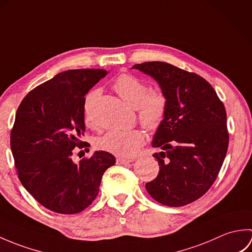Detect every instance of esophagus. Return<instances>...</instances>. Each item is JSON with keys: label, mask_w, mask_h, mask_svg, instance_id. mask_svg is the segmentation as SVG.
I'll return each instance as SVG.
<instances>
[{"label": "esophagus", "mask_w": 252, "mask_h": 252, "mask_svg": "<svg viewBox=\"0 0 252 252\" xmlns=\"http://www.w3.org/2000/svg\"><path fill=\"white\" fill-rule=\"evenodd\" d=\"M133 162L132 159H125V158H118L117 159V163L118 164H127Z\"/></svg>", "instance_id": "34e87169"}]
</instances>
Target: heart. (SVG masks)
Here are the masks:
<instances>
[{
  "label": "heart",
  "mask_w": 252,
  "mask_h": 252,
  "mask_svg": "<svg viewBox=\"0 0 252 252\" xmlns=\"http://www.w3.org/2000/svg\"><path fill=\"white\" fill-rule=\"evenodd\" d=\"M114 89L120 97L133 108L137 109L138 119L147 130H156L161 125L168 101L159 89L148 90L147 84L132 74H121L116 79ZM98 95V90L90 92L85 98L84 110L89 119L90 105ZM145 142L143 132L137 129L111 130L95 140V146L100 151L123 158L135 156Z\"/></svg>",
  "instance_id": "b5f03b06"
}]
</instances>
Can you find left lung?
Masks as SVG:
<instances>
[{"instance_id": "1", "label": "left lung", "mask_w": 252, "mask_h": 252, "mask_svg": "<svg viewBox=\"0 0 252 252\" xmlns=\"http://www.w3.org/2000/svg\"><path fill=\"white\" fill-rule=\"evenodd\" d=\"M132 68L156 80L168 101L153 137V147L162 149L154 154L160 170L146 189L162 205H189L210 189L226 156L225 107L211 84L194 72L163 62Z\"/></svg>"}]
</instances>
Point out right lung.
Returning <instances> with one entry per match:
<instances>
[{"label": "right lung", "mask_w": 252, "mask_h": 252, "mask_svg": "<svg viewBox=\"0 0 252 252\" xmlns=\"http://www.w3.org/2000/svg\"><path fill=\"white\" fill-rule=\"evenodd\" d=\"M108 71L73 69L56 74L26 95L16 112L10 148L18 178L42 206L62 215L88 208L105 171L116 162L107 152L74 163L73 149L87 144L85 95Z\"/></svg>", "instance_id": "1"}]
</instances>
